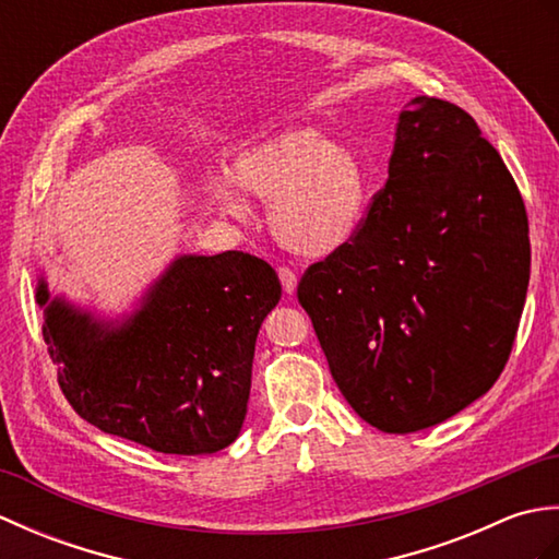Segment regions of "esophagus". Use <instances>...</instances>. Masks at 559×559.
<instances>
[{
  "mask_svg": "<svg viewBox=\"0 0 559 559\" xmlns=\"http://www.w3.org/2000/svg\"><path fill=\"white\" fill-rule=\"evenodd\" d=\"M278 276H281V283H283V290H286L288 295H293L295 288H298V273H295L288 266H281L278 269Z\"/></svg>",
  "mask_w": 559,
  "mask_h": 559,
  "instance_id": "obj_1",
  "label": "esophagus"
}]
</instances>
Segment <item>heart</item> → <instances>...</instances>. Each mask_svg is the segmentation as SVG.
<instances>
[{"instance_id": "obj_1", "label": "heart", "mask_w": 559, "mask_h": 559, "mask_svg": "<svg viewBox=\"0 0 559 559\" xmlns=\"http://www.w3.org/2000/svg\"><path fill=\"white\" fill-rule=\"evenodd\" d=\"M233 182H213V199L235 218L242 194L266 201L269 228L293 254L326 259L353 242L370 206V175L358 153L317 129H288L237 156Z\"/></svg>"}]
</instances>
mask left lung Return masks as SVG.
I'll use <instances>...</instances> for the list:
<instances>
[{
  "mask_svg": "<svg viewBox=\"0 0 559 559\" xmlns=\"http://www.w3.org/2000/svg\"><path fill=\"white\" fill-rule=\"evenodd\" d=\"M528 276L526 206L500 153L459 105L418 96L358 235L305 271L298 300L350 408L406 435L488 394Z\"/></svg>",
  "mask_w": 559,
  "mask_h": 559,
  "instance_id": "left-lung-1",
  "label": "left lung"
}]
</instances>
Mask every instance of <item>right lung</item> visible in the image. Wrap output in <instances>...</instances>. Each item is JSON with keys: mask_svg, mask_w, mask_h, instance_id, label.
Wrapping results in <instances>:
<instances>
[{"mask_svg": "<svg viewBox=\"0 0 559 559\" xmlns=\"http://www.w3.org/2000/svg\"><path fill=\"white\" fill-rule=\"evenodd\" d=\"M35 300L67 401L98 430L160 454H213L242 430L259 326L281 300L264 259L180 254L122 319L47 288Z\"/></svg>", "mask_w": 559, "mask_h": 559, "instance_id": "add662e5", "label": "right lung"}]
</instances>
